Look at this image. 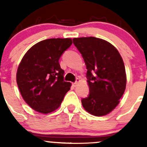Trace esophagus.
Returning a JSON list of instances; mask_svg holds the SVG:
<instances>
[{"label": "esophagus", "mask_w": 147, "mask_h": 147, "mask_svg": "<svg viewBox=\"0 0 147 147\" xmlns=\"http://www.w3.org/2000/svg\"><path fill=\"white\" fill-rule=\"evenodd\" d=\"M80 82V79H76V82H75L74 83H73V85H74V87H76V86H77L78 85H79V83Z\"/></svg>", "instance_id": "obj_1"}]
</instances>
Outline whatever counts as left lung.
I'll list each match as a JSON object with an SVG mask.
<instances>
[{
    "instance_id": "8db88e82",
    "label": "left lung",
    "mask_w": 147,
    "mask_h": 147,
    "mask_svg": "<svg viewBox=\"0 0 147 147\" xmlns=\"http://www.w3.org/2000/svg\"><path fill=\"white\" fill-rule=\"evenodd\" d=\"M87 67L90 93L82 99L87 112L107 115L120 102L127 84L125 67L118 50L105 40L93 37L73 39Z\"/></svg>"
}]
</instances>
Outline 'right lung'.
Wrapping results in <instances>:
<instances>
[{"mask_svg": "<svg viewBox=\"0 0 147 147\" xmlns=\"http://www.w3.org/2000/svg\"><path fill=\"white\" fill-rule=\"evenodd\" d=\"M72 44L71 38L42 40L30 48L18 67L16 80L26 104L42 114L59 108L71 83L65 82L59 59Z\"/></svg>", "mask_w": 147, "mask_h": 147, "instance_id": "1", "label": "right lung"}]
</instances>
